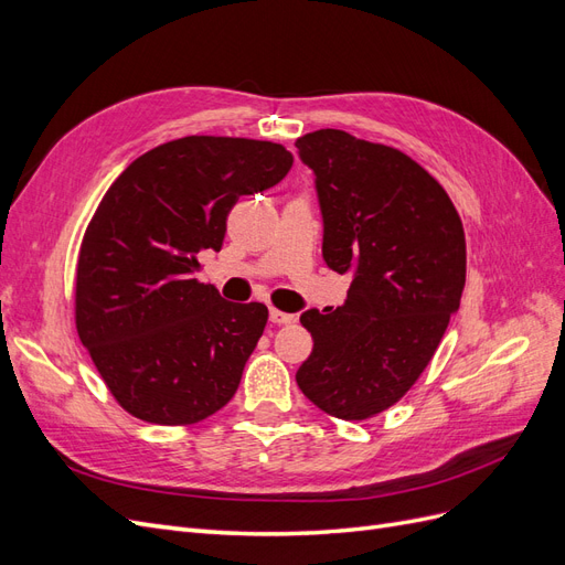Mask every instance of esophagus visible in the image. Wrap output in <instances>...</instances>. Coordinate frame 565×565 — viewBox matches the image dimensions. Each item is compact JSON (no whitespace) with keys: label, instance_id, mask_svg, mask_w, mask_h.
Here are the masks:
<instances>
[{"label":"esophagus","instance_id":"esophagus-1","mask_svg":"<svg viewBox=\"0 0 565 565\" xmlns=\"http://www.w3.org/2000/svg\"><path fill=\"white\" fill-rule=\"evenodd\" d=\"M268 318H270V322H273V324H287V322H292V320H295V316H292V313H282V311H278V309H270Z\"/></svg>","mask_w":565,"mask_h":565}]
</instances>
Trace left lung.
Returning a JSON list of instances; mask_svg holds the SVG:
<instances>
[{
  "label": "left lung",
  "instance_id": "obj_1",
  "mask_svg": "<svg viewBox=\"0 0 565 565\" xmlns=\"http://www.w3.org/2000/svg\"><path fill=\"white\" fill-rule=\"evenodd\" d=\"M297 152L313 172L322 259L351 276L334 311L301 313L313 351L297 384L322 413L367 419L417 382L457 313L465 228L440 183L396 148L320 129Z\"/></svg>",
  "mask_w": 565,
  "mask_h": 565
}]
</instances>
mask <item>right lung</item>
I'll use <instances>...</instances> for the list:
<instances>
[{
    "label": "right lung",
    "instance_id": "obj_1",
    "mask_svg": "<svg viewBox=\"0 0 565 565\" xmlns=\"http://www.w3.org/2000/svg\"><path fill=\"white\" fill-rule=\"evenodd\" d=\"M280 143L185 136L115 179L84 233L75 316L96 370L127 413L195 424L224 407L264 334V303H233L198 282L237 198L285 179Z\"/></svg>",
    "mask_w": 565,
    "mask_h": 565
}]
</instances>
